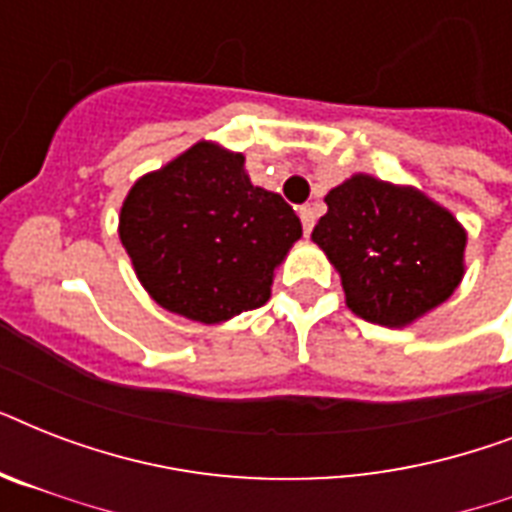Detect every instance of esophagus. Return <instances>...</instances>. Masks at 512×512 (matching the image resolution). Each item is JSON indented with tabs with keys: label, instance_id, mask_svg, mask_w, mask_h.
<instances>
[{
	"label": "esophagus",
	"instance_id": "34e87169",
	"mask_svg": "<svg viewBox=\"0 0 512 512\" xmlns=\"http://www.w3.org/2000/svg\"><path fill=\"white\" fill-rule=\"evenodd\" d=\"M300 220H303V231L311 233L313 231V223H316V212H313L311 204H305V207H300Z\"/></svg>",
	"mask_w": 512,
	"mask_h": 512
}]
</instances>
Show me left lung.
Segmentation results:
<instances>
[{"label":"left lung","mask_w":512,"mask_h":512,"mask_svg":"<svg viewBox=\"0 0 512 512\" xmlns=\"http://www.w3.org/2000/svg\"><path fill=\"white\" fill-rule=\"evenodd\" d=\"M324 201L311 239L340 271L348 308L361 319L412 324L462 281L465 231L420 191L353 175Z\"/></svg>","instance_id":"1"}]
</instances>
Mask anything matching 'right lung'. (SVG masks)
Masks as SVG:
<instances>
[{
	"label": "right lung",
	"mask_w": 512,
	"mask_h": 512,
	"mask_svg": "<svg viewBox=\"0 0 512 512\" xmlns=\"http://www.w3.org/2000/svg\"><path fill=\"white\" fill-rule=\"evenodd\" d=\"M119 236L156 303L217 324L268 303L303 225L279 193L249 183L244 156L196 143L132 185Z\"/></svg>",
	"instance_id": "right-lung-1"
}]
</instances>
